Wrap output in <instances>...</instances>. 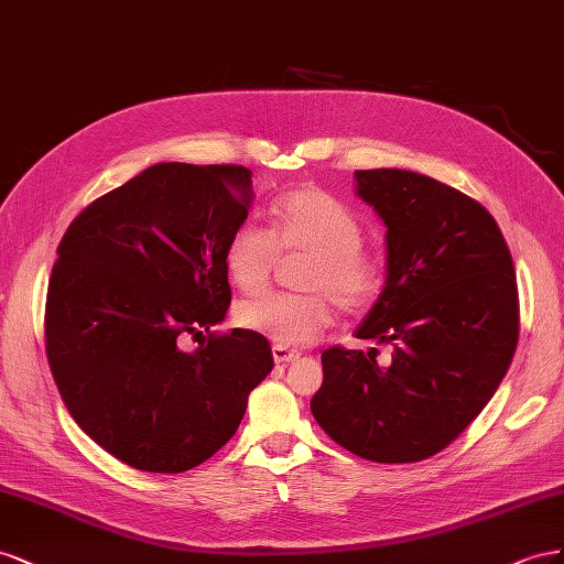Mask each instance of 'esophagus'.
I'll return each instance as SVG.
<instances>
[{
    "label": "esophagus",
    "instance_id": "obj_1",
    "mask_svg": "<svg viewBox=\"0 0 564 564\" xmlns=\"http://www.w3.org/2000/svg\"><path fill=\"white\" fill-rule=\"evenodd\" d=\"M271 354H273V361H276V364H293V361L300 359L297 349H288L283 345H273Z\"/></svg>",
    "mask_w": 564,
    "mask_h": 564
}]
</instances>
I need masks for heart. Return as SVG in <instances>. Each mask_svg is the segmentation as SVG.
Wrapping results in <instances>:
<instances>
[{
    "label": "heart",
    "instance_id": "b5f03b06",
    "mask_svg": "<svg viewBox=\"0 0 564 564\" xmlns=\"http://www.w3.org/2000/svg\"><path fill=\"white\" fill-rule=\"evenodd\" d=\"M364 229L345 203L316 186L279 193L269 203V231L240 224L224 246V269L243 293L267 283L279 250L312 252L302 273L310 293H264L238 304L240 328L283 347L312 345L333 321V300L347 312L371 304L382 288V267L361 248Z\"/></svg>",
    "mask_w": 564,
    "mask_h": 564
}]
</instances>
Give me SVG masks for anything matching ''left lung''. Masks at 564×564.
I'll return each mask as SVG.
<instances>
[{"label":"left lung","instance_id":"left-lung-1","mask_svg":"<svg viewBox=\"0 0 564 564\" xmlns=\"http://www.w3.org/2000/svg\"><path fill=\"white\" fill-rule=\"evenodd\" d=\"M354 191L384 224V288L357 337L392 345V364L326 349L312 413L351 454L415 463L452 444L508 371L520 333L512 257L485 207L432 176L357 170Z\"/></svg>","mask_w":564,"mask_h":564}]
</instances>
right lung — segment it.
I'll use <instances>...</instances> for the list:
<instances>
[{"mask_svg": "<svg viewBox=\"0 0 564 564\" xmlns=\"http://www.w3.org/2000/svg\"><path fill=\"white\" fill-rule=\"evenodd\" d=\"M252 198L243 165L158 163L79 213L56 250L46 357L63 404L137 470L217 454L271 373L264 335L210 333L231 304L224 246ZM186 334L202 337L193 352Z\"/></svg>", "mask_w": 564, "mask_h": 564, "instance_id": "obj_1", "label": "right lung"}]
</instances>
